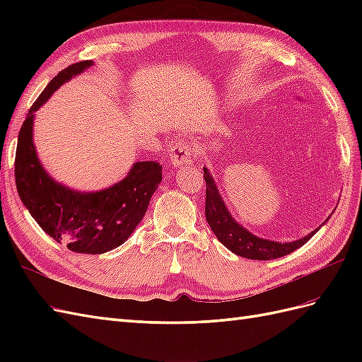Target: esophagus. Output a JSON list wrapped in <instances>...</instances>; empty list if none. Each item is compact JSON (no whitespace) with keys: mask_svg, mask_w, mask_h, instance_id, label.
<instances>
[{"mask_svg":"<svg viewBox=\"0 0 362 362\" xmlns=\"http://www.w3.org/2000/svg\"><path fill=\"white\" fill-rule=\"evenodd\" d=\"M193 160V152L189 144L185 141H178L170 149V163L175 168H180L182 164H189Z\"/></svg>","mask_w":362,"mask_h":362,"instance_id":"obj_1","label":"esophagus"}]
</instances>
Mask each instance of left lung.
I'll return each mask as SVG.
<instances>
[{
    "mask_svg": "<svg viewBox=\"0 0 362 362\" xmlns=\"http://www.w3.org/2000/svg\"><path fill=\"white\" fill-rule=\"evenodd\" d=\"M204 178L206 182V192H205L206 222L213 229V233L217 237L218 242L231 252H234L235 255L249 258V259H262V261L286 257L291 254L293 250L303 246L322 228L320 225L308 235L288 243H279V242H273V240L257 237L252 233H249L246 228H243L242 225L235 222V218L231 216V213H229L221 193L217 190V185L211 177L210 170L206 168H204Z\"/></svg>",
    "mask_w": 362,
    "mask_h": 362,
    "instance_id": "left-lung-1",
    "label": "left lung"
}]
</instances>
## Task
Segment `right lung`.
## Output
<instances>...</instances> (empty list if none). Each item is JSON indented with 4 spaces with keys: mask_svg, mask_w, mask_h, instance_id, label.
Segmentation results:
<instances>
[{
    "mask_svg": "<svg viewBox=\"0 0 362 362\" xmlns=\"http://www.w3.org/2000/svg\"><path fill=\"white\" fill-rule=\"evenodd\" d=\"M92 64L84 60L60 71L31 105L18 136L15 180L21 201L43 231L72 252L100 255L122 245L141 222L161 182V166L137 161L122 181L89 193L64 187L43 169L33 144L35 112L62 84Z\"/></svg>",
    "mask_w": 362,
    "mask_h": 362,
    "instance_id": "right-lung-1",
    "label": "right lung"
}]
</instances>
